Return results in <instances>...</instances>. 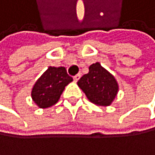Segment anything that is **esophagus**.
Instances as JSON below:
<instances>
[{"label": "esophagus", "mask_w": 155, "mask_h": 155, "mask_svg": "<svg viewBox=\"0 0 155 155\" xmlns=\"http://www.w3.org/2000/svg\"><path fill=\"white\" fill-rule=\"evenodd\" d=\"M80 77H81V74H80V73H78V74H76L74 77H73V79H74L75 82H77V81L80 79Z\"/></svg>", "instance_id": "obj_1"}]
</instances>
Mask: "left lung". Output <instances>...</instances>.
I'll list each match as a JSON object with an SVG mask.
<instances>
[{
  "instance_id": "obj_1",
  "label": "left lung",
  "mask_w": 155,
  "mask_h": 155,
  "mask_svg": "<svg viewBox=\"0 0 155 155\" xmlns=\"http://www.w3.org/2000/svg\"><path fill=\"white\" fill-rule=\"evenodd\" d=\"M92 103L99 106H109L118 93V83L114 76L103 68L101 64H92L89 72L77 82Z\"/></svg>"
}]
</instances>
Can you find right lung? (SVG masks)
I'll list each match as a JSON object with an SVG mask.
<instances>
[{
    "label": "right lung",
    "instance_id": "right-lung-1",
    "mask_svg": "<svg viewBox=\"0 0 155 155\" xmlns=\"http://www.w3.org/2000/svg\"><path fill=\"white\" fill-rule=\"evenodd\" d=\"M73 81L64 67H49L36 81L31 97L40 108H48L56 104L65 86Z\"/></svg>",
    "mask_w": 155,
    "mask_h": 155
}]
</instances>
